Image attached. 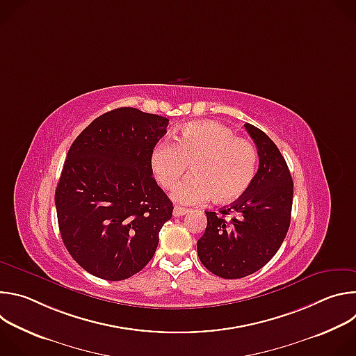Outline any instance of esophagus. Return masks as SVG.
Instances as JSON below:
<instances>
[{"mask_svg":"<svg viewBox=\"0 0 356 356\" xmlns=\"http://www.w3.org/2000/svg\"><path fill=\"white\" fill-rule=\"evenodd\" d=\"M187 213H188L187 209H183V207H179V206H176L175 210H173V216L175 217H181V216H186Z\"/></svg>","mask_w":356,"mask_h":356,"instance_id":"34e87169","label":"esophagus"}]
</instances>
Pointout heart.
Masks as SVG:
<instances>
[{
	"label": "heart",
	"mask_w": 356,
	"mask_h": 356,
	"mask_svg": "<svg viewBox=\"0 0 356 356\" xmlns=\"http://www.w3.org/2000/svg\"><path fill=\"white\" fill-rule=\"evenodd\" d=\"M150 165L166 190H172L191 165L193 175L172 194L180 204H200L210 197L217 204H227L239 200L255 180L258 152L231 128L202 121L181 127L175 143H159L152 152Z\"/></svg>",
	"instance_id": "b5f03b06"
}]
</instances>
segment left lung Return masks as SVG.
Returning <instances> with one entry per match:
<instances>
[{
  "mask_svg": "<svg viewBox=\"0 0 356 356\" xmlns=\"http://www.w3.org/2000/svg\"><path fill=\"white\" fill-rule=\"evenodd\" d=\"M259 155V169L249 190L220 213L206 211L207 228L197 241L201 264L222 279H241L264 268L287 234L293 180L275 142L245 124Z\"/></svg>",
  "mask_w": 356,
  "mask_h": 356,
  "instance_id": "8db88e82",
  "label": "left lung"
}]
</instances>
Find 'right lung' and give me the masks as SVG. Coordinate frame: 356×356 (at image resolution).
Listing matches in <instances>:
<instances>
[{
	"label": "right lung",
	"mask_w": 356,
	"mask_h": 356,
	"mask_svg": "<svg viewBox=\"0 0 356 356\" xmlns=\"http://www.w3.org/2000/svg\"><path fill=\"white\" fill-rule=\"evenodd\" d=\"M169 120L122 107L95 118L72 143L56 187L63 243L88 273L128 279L154 258L173 204L150 156Z\"/></svg>",
	"instance_id": "obj_1"
}]
</instances>
